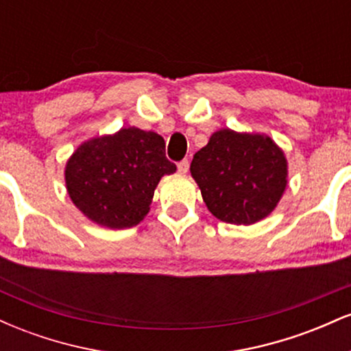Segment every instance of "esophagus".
Here are the masks:
<instances>
[{"instance_id":"1","label":"esophagus","mask_w":351,"mask_h":351,"mask_svg":"<svg viewBox=\"0 0 351 351\" xmlns=\"http://www.w3.org/2000/svg\"><path fill=\"white\" fill-rule=\"evenodd\" d=\"M189 170V162L188 160H183V162L178 163V171L181 173V175H186Z\"/></svg>"}]
</instances>
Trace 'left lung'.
<instances>
[{"mask_svg":"<svg viewBox=\"0 0 351 351\" xmlns=\"http://www.w3.org/2000/svg\"><path fill=\"white\" fill-rule=\"evenodd\" d=\"M193 180L213 216L229 224L263 221L287 188L285 153L269 135L221 128L193 156Z\"/></svg>","mask_w":351,"mask_h":351,"instance_id":"8db88e82","label":"left lung"}]
</instances>
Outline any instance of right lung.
I'll use <instances>...</instances> for the list:
<instances>
[{
  "label": "right lung",
  "instance_id": "add662e5",
  "mask_svg": "<svg viewBox=\"0 0 351 351\" xmlns=\"http://www.w3.org/2000/svg\"><path fill=\"white\" fill-rule=\"evenodd\" d=\"M176 165L165 156V140L142 128H120L86 140L64 168L67 195L92 223L134 228L150 211L155 188Z\"/></svg>",
  "mask_w": 351,
  "mask_h": 351
}]
</instances>
